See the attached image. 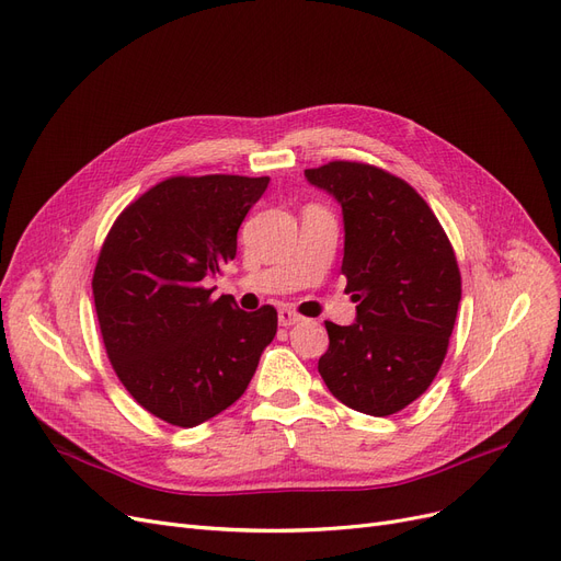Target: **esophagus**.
Wrapping results in <instances>:
<instances>
[{
	"instance_id": "34e87169",
	"label": "esophagus",
	"mask_w": 561,
	"mask_h": 561,
	"mask_svg": "<svg viewBox=\"0 0 561 561\" xmlns=\"http://www.w3.org/2000/svg\"><path fill=\"white\" fill-rule=\"evenodd\" d=\"M297 322H301V316L297 310H293V308H280L278 310V324L280 327H293Z\"/></svg>"
}]
</instances>
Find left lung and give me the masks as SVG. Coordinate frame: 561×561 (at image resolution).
<instances>
[{"label":"left lung","mask_w":561,"mask_h":561,"mask_svg":"<svg viewBox=\"0 0 561 561\" xmlns=\"http://www.w3.org/2000/svg\"><path fill=\"white\" fill-rule=\"evenodd\" d=\"M343 207L350 327L324 322L318 370L343 405L370 416L408 408L435 379L460 304L449 237L402 179L366 163L333 161L304 172Z\"/></svg>","instance_id":"left-lung-1"}]
</instances>
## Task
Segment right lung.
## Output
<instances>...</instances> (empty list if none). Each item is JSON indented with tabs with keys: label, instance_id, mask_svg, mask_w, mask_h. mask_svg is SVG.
I'll return each instance as SVG.
<instances>
[{
	"label": "right lung",
	"instance_id": "add662e5",
	"mask_svg": "<svg viewBox=\"0 0 561 561\" xmlns=\"http://www.w3.org/2000/svg\"><path fill=\"white\" fill-rule=\"evenodd\" d=\"M268 176H172L128 205L96 268L94 306L112 368L140 405L179 428L228 410L274 341V306L239 310L205 283L237 255V232Z\"/></svg>",
	"mask_w": 561,
	"mask_h": 561
}]
</instances>
